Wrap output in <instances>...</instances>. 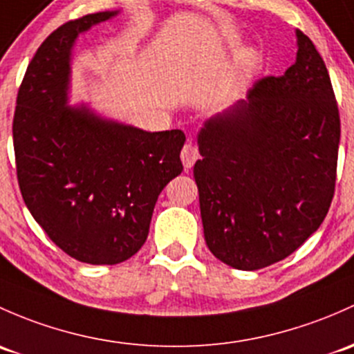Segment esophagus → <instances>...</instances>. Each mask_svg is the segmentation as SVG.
I'll use <instances>...</instances> for the list:
<instances>
[{
  "label": "esophagus",
  "instance_id": "esophagus-1",
  "mask_svg": "<svg viewBox=\"0 0 354 354\" xmlns=\"http://www.w3.org/2000/svg\"><path fill=\"white\" fill-rule=\"evenodd\" d=\"M200 158L198 147L193 146V144H185V147L181 149V161H183L185 169H189L196 162V159Z\"/></svg>",
  "mask_w": 354,
  "mask_h": 354
}]
</instances>
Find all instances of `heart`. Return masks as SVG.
Returning a JSON list of instances; mask_svg holds the SVG:
<instances>
[{
	"label": "heart",
	"instance_id": "heart-1",
	"mask_svg": "<svg viewBox=\"0 0 354 354\" xmlns=\"http://www.w3.org/2000/svg\"><path fill=\"white\" fill-rule=\"evenodd\" d=\"M254 57H256V52L254 50H252V49H245L244 54H243V57H241V64L249 66L252 61H254Z\"/></svg>",
	"mask_w": 354,
	"mask_h": 354
}]
</instances>
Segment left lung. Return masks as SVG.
I'll use <instances>...</instances> for the list:
<instances>
[{
  "mask_svg": "<svg viewBox=\"0 0 354 354\" xmlns=\"http://www.w3.org/2000/svg\"><path fill=\"white\" fill-rule=\"evenodd\" d=\"M295 35V64L258 81L196 137L205 243L236 270L285 259L321 227L333 202L339 110L321 54L300 30Z\"/></svg>",
  "mask_w": 354,
  "mask_h": 354,
  "instance_id": "left-lung-1",
  "label": "left lung"
}]
</instances>
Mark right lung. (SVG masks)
<instances>
[{
  "label": "right lung",
  "instance_id": "add662e5",
  "mask_svg": "<svg viewBox=\"0 0 354 354\" xmlns=\"http://www.w3.org/2000/svg\"><path fill=\"white\" fill-rule=\"evenodd\" d=\"M100 11L50 33L17 98L13 147L21 196L37 224L71 258L117 265L146 243L159 193L183 171L181 130L147 132L69 105L80 33L117 17Z\"/></svg>",
  "mask_w": 354,
  "mask_h": 354
}]
</instances>
